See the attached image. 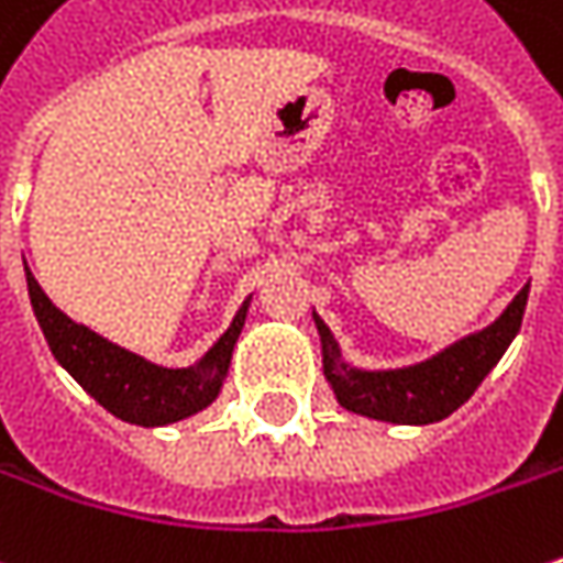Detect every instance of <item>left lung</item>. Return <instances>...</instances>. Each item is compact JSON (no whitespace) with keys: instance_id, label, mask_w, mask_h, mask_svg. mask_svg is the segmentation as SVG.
Listing matches in <instances>:
<instances>
[{"instance_id":"8db88e82","label":"left lung","mask_w":563,"mask_h":563,"mask_svg":"<svg viewBox=\"0 0 563 563\" xmlns=\"http://www.w3.org/2000/svg\"><path fill=\"white\" fill-rule=\"evenodd\" d=\"M526 299H529V283L504 308L495 324L456 340L426 362L387 368V372H365L346 365L330 328L314 314V324L321 333V353H324V378L336 394V404L350 412L394 426L441 422L453 409L466 404L485 375L498 365V358L523 324Z\"/></svg>"}]
</instances>
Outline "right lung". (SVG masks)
<instances>
[{"mask_svg":"<svg viewBox=\"0 0 563 563\" xmlns=\"http://www.w3.org/2000/svg\"><path fill=\"white\" fill-rule=\"evenodd\" d=\"M24 274H27V296L37 314V324L56 362L97 404L110 409L115 419L144 428L169 426L201 412L217 400L252 299L242 302L230 330L210 346L201 362L188 368H163L71 321L65 311L49 302V296L40 289V283L27 267Z\"/></svg>","mask_w":563,"mask_h":563,"instance_id":"1","label":"right lung"}]
</instances>
